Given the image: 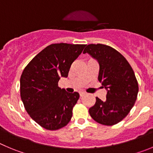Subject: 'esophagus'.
Masks as SVG:
<instances>
[{"label":"esophagus","instance_id":"1","mask_svg":"<svg viewBox=\"0 0 153 153\" xmlns=\"http://www.w3.org/2000/svg\"><path fill=\"white\" fill-rule=\"evenodd\" d=\"M85 95V93H84V92H81L80 93V97H84Z\"/></svg>","mask_w":153,"mask_h":153}]
</instances>
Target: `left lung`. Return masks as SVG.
<instances>
[{
  "mask_svg": "<svg viewBox=\"0 0 153 153\" xmlns=\"http://www.w3.org/2000/svg\"><path fill=\"white\" fill-rule=\"evenodd\" d=\"M88 53L100 65L98 80L107 91L106 99L96 97L89 109L94 121L103 125H113L127 116L137 97L138 83L127 59L114 48L105 44H88Z\"/></svg>",
  "mask_w": 153,
  "mask_h": 153,
  "instance_id": "obj_1",
  "label": "left lung"
}]
</instances>
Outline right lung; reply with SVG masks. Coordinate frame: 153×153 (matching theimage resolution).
Instances as JSON below:
<instances>
[{"label":"right lung","instance_id":"obj_1","mask_svg":"<svg viewBox=\"0 0 153 153\" xmlns=\"http://www.w3.org/2000/svg\"><path fill=\"white\" fill-rule=\"evenodd\" d=\"M86 44H53L37 54L20 78V96L25 110L35 122L47 130L65 127L72 116L79 94H70L58 87L67 78L72 62Z\"/></svg>","mask_w":153,"mask_h":153}]
</instances>
